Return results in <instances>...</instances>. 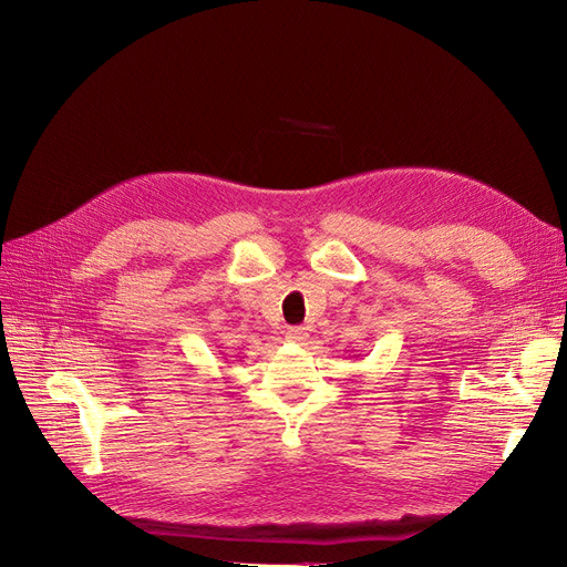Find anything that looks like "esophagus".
<instances>
[{
    "mask_svg": "<svg viewBox=\"0 0 567 567\" xmlns=\"http://www.w3.org/2000/svg\"><path fill=\"white\" fill-rule=\"evenodd\" d=\"M287 338H289L291 342H306L310 336H308L306 329H301V326H291V329L287 331Z\"/></svg>",
    "mask_w": 567,
    "mask_h": 567,
    "instance_id": "1",
    "label": "esophagus"
}]
</instances>
